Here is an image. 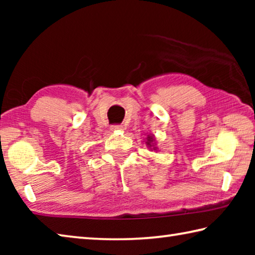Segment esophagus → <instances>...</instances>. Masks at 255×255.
<instances>
[{
  "instance_id": "1",
  "label": "esophagus",
  "mask_w": 255,
  "mask_h": 255,
  "mask_svg": "<svg viewBox=\"0 0 255 255\" xmlns=\"http://www.w3.org/2000/svg\"><path fill=\"white\" fill-rule=\"evenodd\" d=\"M112 130H124L123 125H115V126L111 127Z\"/></svg>"
}]
</instances>
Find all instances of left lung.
I'll return each instance as SVG.
<instances>
[{
    "label": "left lung",
    "mask_w": 255,
    "mask_h": 255,
    "mask_svg": "<svg viewBox=\"0 0 255 255\" xmlns=\"http://www.w3.org/2000/svg\"><path fill=\"white\" fill-rule=\"evenodd\" d=\"M146 145H147V147L149 149L157 150L156 143H155V138H154V135H152V133H149V135H147V137H146Z\"/></svg>",
    "instance_id": "left-lung-1"
}]
</instances>
